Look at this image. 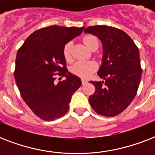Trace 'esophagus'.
I'll use <instances>...</instances> for the list:
<instances>
[{
	"label": "esophagus",
	"instance_id": "34e87169",
	"mask_svg": "<svg viewBox=\"0 0 155 155\" xmlns=\"http://www.w3.org/2000/svg\"><path fill=\"white\" fill-rule=\"evenodd\" d=\"M87 83V80H84V79H82V84H85Z\"/></svg>",
	"mask_w": 155,
	"mask_h": 155
}]
</instances>
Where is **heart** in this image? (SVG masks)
I'll use <instances>...</instances> for the list:
<instances>
[{
	"label": "heart",
	"instance_id": "b5f03b06",
	"mask_svg": "<svg viewBox=\"0 0 155 155\" xmlns=\"http://www.w3.org/2000/svg\"><path fill=\"white\" fill-rule=\"evenodd\" d=\"M84 42L88 48H92V47L98 42V40L96 37L92 36V35H87L85 36L84 38ZM71 49H72V42H69L66 43V45L63 47V55L65 58L66 61L70 62L71 60ZM97 68V64L93 61H80L73 64L71 71L73 74L75 75H78L81 78L89 77L90 75Z\"/></svg>",
	"mask_w": 155,
	"mask_h": 155
}]
</instances>
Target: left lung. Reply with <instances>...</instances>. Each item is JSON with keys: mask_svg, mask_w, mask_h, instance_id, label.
Here are the masks:
<instances>
[{"mask_svg": "<svg viewBox=\"0 0 155 155\" xmlns=\"http://www.w3.org/2000/svg\"><path fill=\"white\" fill-rule=\"evenodd\" d=\"M101 40L103 47L101 65L97 75L102 81H90L96 92L89 97L93 110L104 117H115L125 110L136 96L142 68L139 51L123 30L107 25L85 29Z\"/></svg>", "mask_w": 155, "mask_h": 155, "instance_id": "left-lung-1", "label": "left lung"}]
</instances>
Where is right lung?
Masks as SVG:
<instances>
[{"instance_id": "add662e5", "label": "right lung", "mask_w": 155, "mask_h": 155, "mask_svg": "<svg viewBox=\"0 0 155 155\" xmlns=\"http://www.w3.org/2000/svg\"><path fill=\"white\" fill-rule=\"evenodd\" d=\"M84 27L51 25L32 33L18 50L14 71L17 86L29 108L42 120H54L68 113L80 77L66 68L63 47L82 34ZM66 80L56 83L55 72Z\"/></svg>"}]
</instances>
